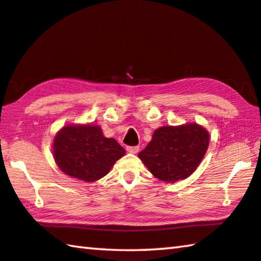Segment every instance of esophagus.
I'll return each instance as SVG.
<instances>
[{
    "label": "esophagus",
    "mask_w": 261,
    "mask_h": 261,
    "mask_svg": "<svg viewBox=\"0 0 261 261\" xmlns=\"http://www.w3.org/2000/svg\"><path fill=\"white\" fill-rule=\"evenodd\" d=\"M126 151L129 153H137L139 151V147L138 146H126Z\"/></svg>",
    "instance_id": "34e87169"
}]
</instances>
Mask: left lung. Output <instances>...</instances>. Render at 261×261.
<instances>
[{
	"label": "left lung",
	"mask_w": 261,
	"mask_h": 261,
	"mask_svg": "<svg viewBox=\"0 0 261 261\" xmlns=\"http://www.w3.org/2000/svg\"><path fill=\"white\" fill-rule=\"evenodd\" d=\"M210 136L194 124L162 126L138 156L156 178L176 182L189 177L199 166L207 151Z\"/></svg>",
	"instance_id": "1"
}]
</instances>
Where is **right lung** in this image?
I'll return each mask as SVG.
<instances>
[{
  "label": "right lung",
  "instance_id": "obj_1",
  "mask_svg": "<svg viewBox=\"0 0 261 261\" xmlns=\"http://www.w3.org/2000/svg\"><path fill=\"white\" fill-rule=\"evenodd\" d=\"M56 165L71 177L94 182L107 175L125 149L98 125H67L53 143Z\"/></svg>",
  "mask_w": 261,
  "mask_h": 261
}]
</instances>
